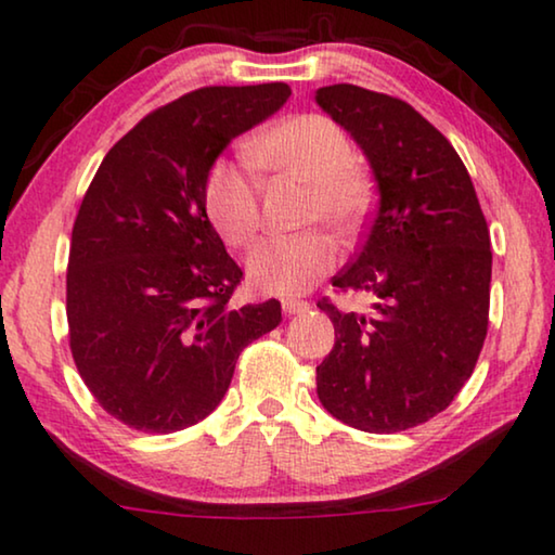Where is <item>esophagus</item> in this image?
Here are the masks:
<instances>
[{"instance_id":"esophagus-1","label":"esophagus","mask_w":555,"mask_h":555,"mask_svg":"<svg viewBox=\"0 0 555 555\" xmlns=\"http://www.w3.org/2000/svg\"><path fill=\"white\" fill-rule=\"evenodd\" d=\"M281 308H284L286 315H298V313H306L311 306L300 298H284L281 300Z\"/></svg>"}]
</instances>
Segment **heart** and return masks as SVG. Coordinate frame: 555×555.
I'll return each mask as SVG.
<instances>
[{"mask_svg":"<svg viewBox=\"0 0 555 555\" xmlns=\"http://www.w3.org/2000/svg\"><path fill=\"white\" fill-rule=\"evenodd\" d=\"M354 156L345 129L323 115L281 119L247 146L251 166L306 185L300 224L323 222L343 237L360 230L372 208V185L354 166ZM203 195L220 237L234 249L251 244L261 228V208L249 168L218 158L205 176ZM335 264L333 240L323 230H306L259 242L247 259V276L264 294L296 296L331 274Z\"/></svg>","mask_w":555,"mask_h":555,"instance_id":"b5f03b06","label":"heart"}]
</instances>
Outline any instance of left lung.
Instances as JSON below:
<instances>
[{
  "mask_svg": "<svg viewBox=\"0 0 555 555\" xmlns=\"http://www.w3.org/2000/svg\"><path fill=\"white\" fill-rule=\"evenodd\" d=\"M318 105L354 137L379 185L360 251L337 294L377 296L367 315L318 308L335 347L318 364L323 406L367 434H397L446 411L473 374L490 323V230L463 158L409 102L340 82Z\"/></svg>",
  "mask_w": 555,
  "mask_h": 555,
  "instance_id": "8db88e82",
  "label": "left lung"
}]
</instances>
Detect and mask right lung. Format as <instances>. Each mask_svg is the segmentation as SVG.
Here are the masks:
<instances>
[{"label": "right lung", "instance_id": "right-lung-1", "mask_svg": "<svg viewBox=\"0 0 555 555\" xmlns=\"http://www.w3.org/2000/svg\"><path fill=\"white\" fill-rule=\"evenodd\" d=\"M286 82L185 92L102 158L73 224L65 313L73 362L112 418L144 434L195 426L281 304L232 306L242 269L205 212V176L242 131L284 105Z\"/></svg>", "mask_w": 555, "mask_h": 555}]
</instances>
